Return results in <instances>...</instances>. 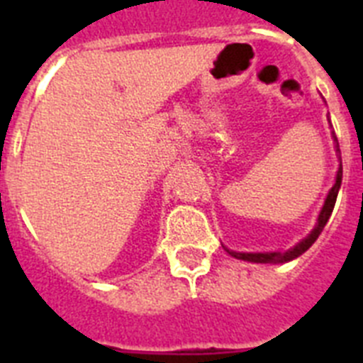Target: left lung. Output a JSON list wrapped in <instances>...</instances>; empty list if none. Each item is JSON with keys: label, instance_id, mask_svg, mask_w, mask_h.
<instances>
[{"label": "left lung", "instance_id": "obj_1", "mask_svg": "<svg viewBox=\"0 0 363 363\" xmlns=\"http://www.w3.org/2000/svg\"><path fill=\"white\" fill-rule=\"evenodd\" d=\"M329 123H331V121H329ZM333 140H335V149H336V156H338V160H340V167H338V172H336L335 185H333L331 191H329V194H327L325 201H323V207L318 214L316 225H314V229L311 230V234H307L306 238L301 240V242H298L296 245L291 247L289 251H285V252H280V251L236 252V251H230V249H227L225 247V251L229 252L233 258L243 259V262H252V264H287V262H291V259H294V258H298L300 255H303V252H306L307 249H309V247L316 242V238L320 236V233L323 230V227H325L327 220L331 218V213H333V209H335V203H336V196H338L340 185H342V158H340V147H338V140H336L335 133H333Z\"/></svg>", "mask_w": 363, "mask_h": 363}]
</instances>
